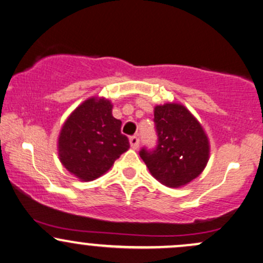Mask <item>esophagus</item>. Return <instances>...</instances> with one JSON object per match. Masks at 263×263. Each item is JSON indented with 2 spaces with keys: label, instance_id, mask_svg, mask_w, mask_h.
Listing matches in <instances>:
<instances>
[{
  "label": "esophagus",
  "instance_id": "1",
  "mask_svg": "<svg viewBox=\"0 0 263 263\" xmlns=\"http://www.w3.org/2000/svg\"><path fill=\"white\" fill-rule=\"evenodd\" d=\"M129 144H131L132 148H138V146H140V138H138V136H131L129 137Z\"/></svg>",
  "mask_w": 263,
  "mask_h": 263
}]
</instances>
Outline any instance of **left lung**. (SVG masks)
<instances>
[{"label": "left lung", "instance_id": "1", "mask_svg": "<svg viewBox=\"0 0 263 263\" xmlns=\"http://www.w3.org/2000/svg\"><path fill=\"white\" fill-rule=\"evenodd\" d=\"M157 146L143 147L141 158L163 185H185L203 172L209 159V141L198 120L183 105L155 107Z\"/></svg>", "mask_w": 263, "mask_h": 263}]
</instances>
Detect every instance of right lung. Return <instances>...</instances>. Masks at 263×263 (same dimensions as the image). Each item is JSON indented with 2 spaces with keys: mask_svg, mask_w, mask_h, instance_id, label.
Returning a JSON list of instances; mask_svg holds the SVG:
<instances>
[{
  "mask_svg": "<svg viewBox=\"0 0 263 263\" xmlns=\"http://www.w3.org/2000/svg\"><path fill=\"white\" fill-rule=\"evenodd\" d=\"M121 125L112 116L108 100L91 98L84 101L60 131V162L84 182L102 176L129 147L128 138L121 134Z\"/></svg>",
  "mask_w": 263,
  "mask_h": 263,
  "instance_id": "1",
  "label": "right lung"
}]
</instances>
